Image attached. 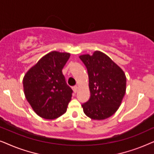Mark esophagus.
Masks as SVG:
<instances>
[{
    "label": "esophagus",
    "instance_id": "obj_1",
    "mask_svg": "<svg viewBox=\"0 0 154 154\" xmlns=\"http://www.w3.org/2000/svg\"><path fill=\"white\" fill-rule=\"evenodd\" d=\"M78 88H79V87H78V85H75V86H73V87L72 88V89H73V91L75 92H76L77 91H78Z\"/></svg>",
    "mask_w": 154,
    "mask_h": 154
}]
</instances>
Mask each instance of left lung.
<instances>
[{
  "instance_id": "left-lung-1",
  "label": "left lung",
  "mask_w": 154,
  "mask_h": 154,
  "mask_svg": "<svg viewBox=\"0 0 154 154\" xmlns=\"http://www.w3.org/2000/svg\"><path fill=\"white\" fill-rule=\"evenodd\" d=\"M79 57L89 76L90 97L82 104L84 113L93 120L108 119L116 112L125 94V73L109 56L98 50L92 55L85 54Z\"/></svg>"
}]
</instances>
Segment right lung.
<instances>
[{"mask_svg":"<svg viewBox=\"0 0 154 154\" xmlns=\"http://www.w3.org/2000/svg\"><path fill=\"white\" fill-rule=\"evenodd\" d=\"M70 55L69 52H50L24 75L25 97L43 119H55L66 113L73 91L66 83L62 69Z\"/></svg>","mask_w":154,"mask_h":154,"instance_id":"obj_1","label":"right lung"}]
</instances>
